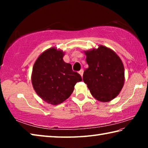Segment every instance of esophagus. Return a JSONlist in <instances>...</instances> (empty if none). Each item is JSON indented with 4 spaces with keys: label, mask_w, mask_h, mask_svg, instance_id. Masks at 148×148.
<instances>
[{
    "label": "esophagus",
    "mask_w": 148,
    "mask_h": 148,
    "mask_svg": "<svg viewBox=\"0 0 148 148\" xmlns=\"http://www.w3.org/2000/svg\"><path fill=\"white\" fill-rule=\"evenodd\" d=\"M78 73L81 75V76L82 77V76H83V74H84V70L83 69H81L80 71L78 72Z\"/></svg>",
    "instance_id": "esophagus-1"
}]
</instances>
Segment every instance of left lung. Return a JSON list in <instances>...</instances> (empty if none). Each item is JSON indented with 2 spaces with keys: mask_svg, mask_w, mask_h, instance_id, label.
Wrapping results in <instances>:
<instances>
[{
  "mask_svg": "<svg viewBox=\"0 0 148 148\" xmlns=\"http://www.w3.org/2000/svg\"><path fill=\"white\" fill-rule=\"evenodd\" d=\"M89 67L83 80L97 101H111L119 94L125 83L123 63L116 52L102 45L84 51Z\"/></svg>",
  "mask_w": 148,
  "mask_h": 148,
  "instance_id": "1",
  "label": "left lung"
}]
</instances>
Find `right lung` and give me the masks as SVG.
<instances>
[{
  "mask_svg": "<svg viewBox=\"0 0 148 148\" xmlns=\"http://www.w3.org/2000/svg\"><path fill=\"white\" fill-rule=\"evenodd\" d=\"M65 53L52 47L40 55L32 67L31 82L36 94L47 103L57 105L71 96L82 79L63 60Z\"/></svg>",
  "mask_w": 148,
  "mask_h": 148,
  "instance_id": "right-lung-1",
  "label": "right lung"
}]
</instances>
